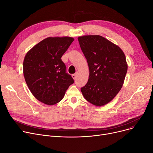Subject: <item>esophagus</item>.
Wrapping results in <instances>:
<instances>
[{
    "instance_id": "esophagus-1",
    "label": "esophagus",
    "mask_w": 153,
    "mask_h": 153,
    "mask_svg": "<svg viewBox=\"0 0 153 153\" xmlns=\"http://www.w3.org/2000/svg\"><path fill=\"white\" fill-rule=\"evenodd\" d=\"M77 72H76V73H75V74H72V78H73L74 79H76V77H77Z\"/></svg>"
}]
</instances>
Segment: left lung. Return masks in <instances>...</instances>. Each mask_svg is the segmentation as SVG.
Here are the masks:
<instances>
[{"instance_id":"8db88e82","label":"left lung","mask_w":153,"mask_h":153,"mask_svg":"<svg viewBox=\"0 0 153 153\" xmlns=\"http://www.w3.org/2000/svg\"><path fill=\"white\" fill-rule=\"evenodd\" d=\"M89 68V77L81 87L84 98L93 105L110 102L121 90L128 69L126 57L120 47L100 35L78 38Z\"/></svg>"}]
</instances>
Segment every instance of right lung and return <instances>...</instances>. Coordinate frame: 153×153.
Returning <instances> with one entry per match:
<instances>
[{"label": "right lung", "mask_w": 153, "mask_h": 153, "mask_svg": "<svg viewBox=\"0 0 153 153\" xmlns=\"http://www.w3.org/2000/svg\"><path fill=\"white\" fill-rule=\"evenodd\" d=\"M73 41L71 37H48L25 55L23 75L26 83L34 97L46 105L60 102L74 82L61 60Z\"/></svg>", "instance_id": "1"}]
</instances>
